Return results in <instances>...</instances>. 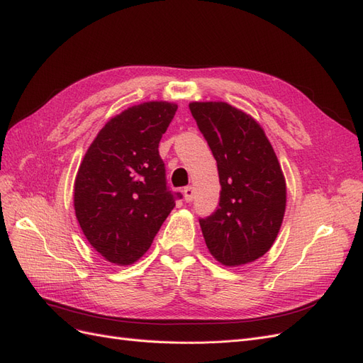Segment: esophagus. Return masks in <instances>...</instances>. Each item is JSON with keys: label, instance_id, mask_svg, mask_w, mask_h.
<instances>
[{"label": "esophagus", "instance_id": "34e87169", "mask_svg": "<svg viewBox=\"0 0 363 363\" xmlns=\"http://www.w3.org/2000/svg\"><path fill=\"white\" fill-rule=\"evenodd\" d=\"M194 195H195V192H194L192 186H188V188L183 189V199L186 203H191L194 200Z\"/></svg>", "mask_w": 363, "mask_h": 363}]
</instances>
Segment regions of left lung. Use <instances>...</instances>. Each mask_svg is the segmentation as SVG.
Masks as SVG:
<instances>
[{
	"label": "left lung",
	"mask_w": 363,
	"mask_h": 363,
	"mask_svg": "<svg viewBox=\"0 0 363 363\" xmlns=\"http://www.w3.org/2000/svg\"><path fill=\"white\" fill-rule=\"evenodd\" d=\"M191 113L218 164L219 207L200 227L224 267L247 265L272 247L286 211V182L262 125L224 101H192Z\"/></svg>",
	"instance_id": "obj_1"
}]
</instances>
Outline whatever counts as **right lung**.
<instances>
[{
    "mask_svg": "<svg viewBox=\"0 0 363 363\" xmlns=\"http://www.w3.org/2000/svg\"><path fill=\"white\" fill-rule=\"evenodd\" d=\"M175 112L177 104L169 101L125 108L98 131L77 171V221L87 242L115 265L144 256L175 206L159 156Z\"/></svg>",
    "mask_w": 363,
    "mask_h": 363,
    "instance_id": "1",
    "label": "right lung"
}]
</instances>
